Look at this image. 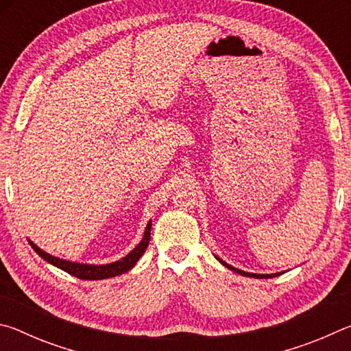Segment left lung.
I'll use <instances>...</instances> for the list:
<instances>
[{"instance_id":"left-lung-1","label":"left lung","mask_w":351,"mask_h":351,"mask_svg":"<svg viewBox=\"0 0 351 351\" xmlns=\"http://www.w3.org/2000/svg\"><path fill=\"white\" fill-rule=\"evenodd\" d=\"M217 260H218L219 263H221L223 266H226V268H229L230 271H234V272H237V274H241V276H245V277H254V278H271V277H277V276H280V272H278V274H252V272H245V271H241V269H237V268H234V266L228 265V263H226V261H223L221 258H218V257H217Z\"/></svg>"}]
</instances>
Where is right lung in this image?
<instances>
[{
    "label": "right lung",
    "instance_id": "add662e5",
    "mask_svg": "<svg viewBox=\"0 0 351 351\" xmlns=\"http://www.w3.org/2000/svg\"><path fill=\"white\" fill-rule=\"evenodd\" d=\"M150 230H152V221H148L145 232H144V239L141 240V243L136 246L132 252L125 257L112 261V263L108 265H86V263H75V261H68V260H62L58 257H54V255L45 252L43 249H40L37 245H34L32 241H29V245L32 246V249L37 252L41 258H45L47 263L57 266V268L63 269L68 274L74 276L77 278H82V280H102V278H110V277H116L121 276L123 272H127L133 268V266L138 263V260L144 255L145 249L148 246V241H150Z\"/></svg>",
    "mask_w": 351,
    "mask_h": 351
}]
</instances>
